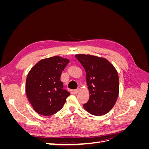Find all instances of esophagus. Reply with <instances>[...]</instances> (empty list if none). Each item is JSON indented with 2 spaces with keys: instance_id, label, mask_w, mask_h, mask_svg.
I'll return each mask as SVG.
<instances>
[{
  "instance_id": "obj_1",
  "label": "esophagus",
  "mask_w": 149,
  "mask_h": 149,
  "mask_svg": "<svg viewBox=\"0 0 149 149\" xmlns=\"http://www.w3.org/2000/svg\"><path fill=\"white\" fill-rule=\"evenodd\" d=\"M79 89H74V90H73V93L74 94H77V93H79Z\"/></svg>"
}]
</instances>
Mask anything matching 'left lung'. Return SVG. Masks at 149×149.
Instances as JSON below:
<instances>
[{"label":"left lung","instance_id":"obj_1","mask_svg":"<svg viewBox=\"0 0 149 149\" xmlns=\"http://www.w3.org/2000/svg\"><path fill=\"white\" fill-rule=\"evenodd\" d=\"M85 70L89 98L83 107L94 116L107 113L118 99L119 76L114 66L105 58L90 55H76Z\"/></svg>","mask_w":149,"mask_h":149}]
</instances>
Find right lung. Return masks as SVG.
<instances>
[{"instance_id": "right-lung-1", "label": "right lung", "mask_w": 149, "mask_h": 149, "mask_svg": "<svg viewBox=\"0 0 149 149\" xmlns=\"http://www.w3.org/2000/svg\"><path fill=\"white\" fill-rule=\"evenodd\" d=\"M70 61L61 56L40 60L27 75L26 93L37 113L49 116L62 109L70 93L63 89L60 78Z\"/></svg>"}]
</instances>
